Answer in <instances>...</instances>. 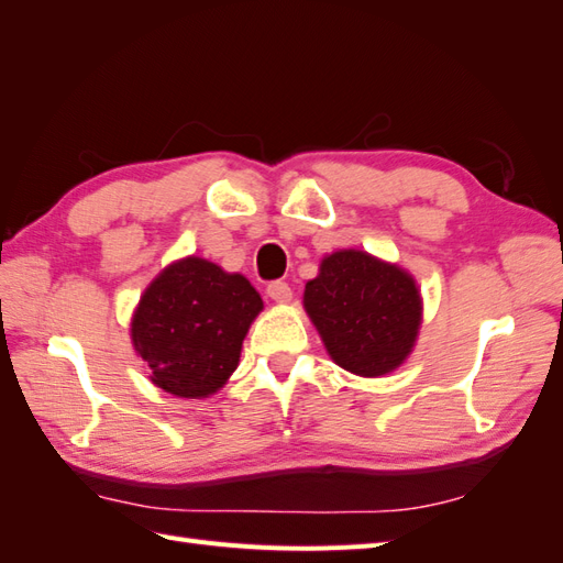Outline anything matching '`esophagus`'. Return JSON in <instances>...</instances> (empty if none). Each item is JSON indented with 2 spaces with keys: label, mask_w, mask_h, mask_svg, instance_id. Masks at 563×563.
<instances>
[{
  "label": "esophagus",
  "mask_w": 563,
  "mask_h": 563,
  "mask_svg": "<svg viewBox=\"0 0 563 563\" xmlns=\"http://www.w3.org/2000/svg\"><path fill=\"white\" fill-rule=\"evenodd\" d=\"M267 296L272 298V301H277V303H289L294 294H291V286L286 284V282H272L267 286Z\"/></svg>",
  "instance_id": "34e87169"
}]
</instances>
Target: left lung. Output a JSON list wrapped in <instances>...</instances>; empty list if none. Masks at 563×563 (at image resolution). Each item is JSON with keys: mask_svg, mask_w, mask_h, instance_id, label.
<instances>
[{"mask_svg": "<svg viewBox=\"0 0 563 563\" xmlns=\"http://www.w3.org/2000/svg\"><path fill=\"white\" fill-rule=\"evenodd\" d=\"M303 308L336 366L380 378L415 352L423 301L407 269L366 250L324 255L306 284Z\"/></svg>", "mask_w": 563, "mask_h": 563, "instance_id": "left-lung-1", "label": "left lung"}]
</instances>
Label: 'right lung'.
<instances>
[{"instance_id":"obj_1","label":"right lung","mask_w":563,"mask_h":563,"mask_svg":"<svg viewBox=\"0 0 563 563\" xmlns=\"http://www.w3.org/2000/svg\"><path fill=\"white\" fill-rule=\"evenodd\" d=\"M262 308L243 274L197 255L183 257L144 289L130 322L132 346L156 387L202 399L239 368L243 340Z\"/></svg>"}]
</instances>
